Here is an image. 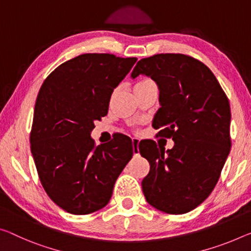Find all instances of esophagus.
Here are the masks:
<instances>
[{
	"label": "esophagus",
	"mask_w": 251,
	"mask_h": 251,
	"mask_svg": "<svg viewBox=\"0 0 251 251\" xmlns=\"http://www.w3.org/2000/svg\"><path fill=\"white\" fill-rule=\"evenodd\" d=\"M138 143H140V140H138V138H133L132 140L134 155H138V153H140V151H138Z\"/></svg>",
	"instance_id": "obj_1"
}]
</instances>
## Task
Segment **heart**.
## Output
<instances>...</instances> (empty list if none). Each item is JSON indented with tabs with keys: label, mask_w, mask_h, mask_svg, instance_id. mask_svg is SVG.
I'll use <instances>...</instances> for the list:
<instances>
[{
	"label": "heart",
	"mask_w": 251,
	"mask_h": 251,
	"mask_svg": "<svg viewBox=\"0 0 251 251\" xmlns=\"http://www.w3.org/2000/svg\"><path fill=\"white\" fill-rule=\"evenodd\" d=\"M149 81H151V80H149V79H146V80H142V81L138 82L136 86H138V85H143V83H145V82H149Z\"/></svg>",
	"instance_id": "obj_1"
}]
</instances>
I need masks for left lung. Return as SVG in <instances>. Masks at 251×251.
<instances>
[{"label":"left lung","mask_w":251,"mask_h":251,"mask_svg":"<svg viewBox=\"0 0 251 251\" xmlns=\"http://www.w3.org/2000/svg\"><path fill=\"white\" fill-rule=\"evenodd\" d=\"M149 75L160 89L153 119L157 136L172 138L173 149L154 141L140 147L151 169L142 181L146 201L160 211L183 214L210 196L220 177L231 140L230 105L212 71L181 53L141 59L132 78Z\"/></svg>","instance_id":"left-lung-1"}]
</instances>
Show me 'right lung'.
Wrapping results in <instances>:
<instances>
[{"mask_svg": "<svg viewBox=\"0 0 251 251\" xmlns=\"http://www.w3.org/2000/svg\"><path fill=\"white\" fill-rule=\"evenodd\" d=\"M137 58L85 53L48 75L38 94L30 134L31 153L43 189L73 214L108 203L119 174L133 156L125 135L96 146L95 121L108 113L110 96Z\"/></svg>", "mask_w": 251, "mask_h": 251, "instance_id": "obj_1", "label": "right lung"}]
</instances>
